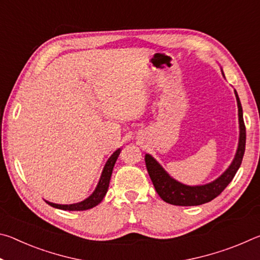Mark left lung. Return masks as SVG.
Segmentation results:
<instances>
[{"label":"left lung","mask_w":260,"mask_h":260,"mask_svg":"<svg viewBox=\"0 0 260 260\" xmlns=\"http://www.w3.org/2000/svg\"><path fill=\"white\" fill-rule=\"evenodd\" d=\"M237 107H239V121H240V141L236 155L231 166L226 172L214 180L213 182L204 184V186H186L175 181L167 174L164 169L153 159L150 155H146V165L148 173L153 183L156 191L160 199L169 204L179 206H193L201 205L211 202L223 191L230 182L235 177L237 170L240 169L242 159L245 151V125L243 120V111L239 96L235 91Z\"/></svg>","instance_id":"8db88e82"}]
</instances>
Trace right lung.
<instances>
[{"mask_svg": "<svg viewBox=\"0 0 260 260\" xmlns=\"http://www.w3.org/2000/svg\"><path fill=\"white\" fill-rule=\"evenodd\" d=\"M120 153V149L114 151L112 153V156L109 158L107 164H105L102 175H101V179L99 181L98 187L94 190V192L91 195L86 199L85 201L80 202V203H76V204H70V205H60V204H55V203H50V202H47L48 204L52 208L56 209H60V210H65V211H85L88 209H91L96 206L98 204H100L102 200L104 199L105 193L108 191L109 188V183H110V179H111V174H112V170L113 166L116 164V160L118 156Z\"/></svg>", "mask_w": 260, "mask_h": 260, "instance_id": "1", "label": "right lung"}]
</instances>
